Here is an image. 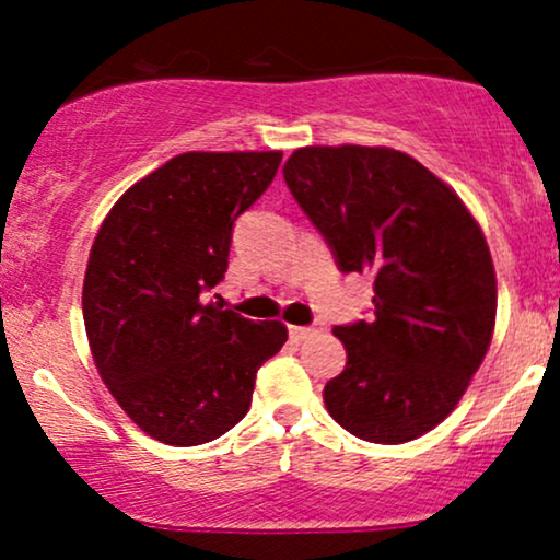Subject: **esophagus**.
Here are the masks:
<instances>
[{
  "label": "esophagus",
  "instance_id": "1",
  "mask_svg": "<svg viewBox=\"0 0 560 560\" xmlns=\"http://www.w3.org/2000/svg\"><path fill=\"white\" fill-rule=\"evenodd\" d=\"M313 334H316V326H289V337H292L294 342H305Z\"/></svg>",
  "mask_w": 560,
  "mask_h": 560
}]
</instances>
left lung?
<instances>
[{"instance_id":"obj_1","label":"left lung","mask_w":560,"mask_h":560,"mask_svg":"<svg viewBox=\"0 0 560 560\" xmlns=\"http://www.w3.org/2000/svg\"><path fill=\"white\" fill-rule=\"evenodd\" d=\"M284 182L342 273H374V318L334 326L347 365L331 419L378 445L434 429L485 361L498 311L479 223L419 160L387 147H302Z\"/></svg>"}]
</instances>
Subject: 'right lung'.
<instances>
[{
	"mask_svg": "<svg viewBox=\"0 0 560 560\" xmlns=\"http://www.w3.org/2000/svg\"><path fill=\"white\" fill-rule=\"evenodd\" d=\"M281 152H184L133 184L102 223L83 324L102 382L165 445L218 440L247 416L255 376L287 342L281 320L205 302L231 231L273 182Z\"/></svg>",
	"mask_w": 560,
	"mask_h": 560,
	"instance_id": "right-lung-1",
	"label": "right lung"
}]
</instances>
